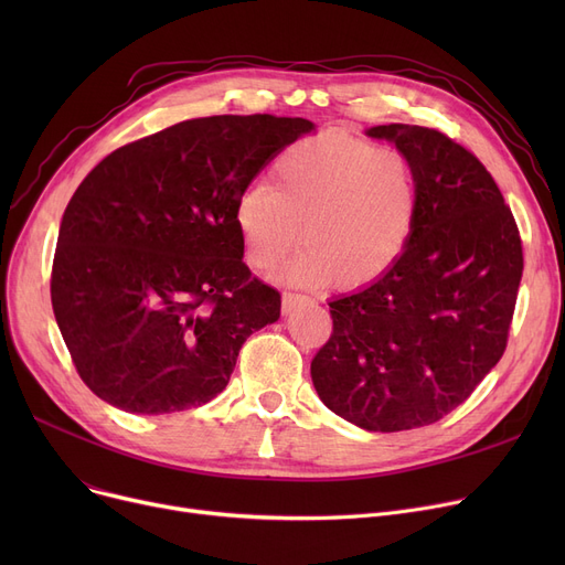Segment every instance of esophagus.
<instances>
[{"instance_id": "34e87169", "label": "esophagus", "mask_w": 565, "mask_h": 565, "mask_svg": "<svg viewBox=\"0 0 565 565\" xmlns=\"http://www.w3.org/2000/svg\"><path fill=\"white\" fill-rule=\"evenodd\" d=\"M307 298L305 295H300V292H292V290H286L284 295H281V311L284 313H288V311H292L295 307H298L300 302H305Z\"/></svg>"}]
</instances>
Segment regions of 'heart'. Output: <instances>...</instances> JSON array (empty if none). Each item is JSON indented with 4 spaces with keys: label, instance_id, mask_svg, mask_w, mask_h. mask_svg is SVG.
I'll return each mask as SVG.
<instances>
[{
    "label": "heart",
    "instance_id": "heart-1",
    "mask_svg": "<svg viewBox=\"0 0 565 565\" xmlns=\"http://www.w3.org/2000/svg\"><path fill=\"white\" fill-rule=\"evenodd\" d=\"M270 178L252 183L235 203L245 258L260 273L302 237L305 252L290 260L286 279L364 288L387 275L412 243L422 181L396 148L324 130L284 148Z\"/></svg>",
    "mask_w": 565,
    "mask_h": 565
}]
</instances>
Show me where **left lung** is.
I'll list each match as a JSON object with an SVG mask.
<instances>
[{"label":"left lung","instance_id":"1","mask_svg":"<svg viewBox=\"0 0 565 565\" xmlns=\"http://www.w3.org/2000/svg\"><path fill=\"white\" fill-rule=\"evenodd\" d=\"M369 135L417 167L419 222L387 275L330 302L332 334L311 380L345 422L398 433L447 417L501 360L524 258L511 207L465 146L405 124Z\"/></svg>","mask_w":565,"mask_h":565}]
</instances>
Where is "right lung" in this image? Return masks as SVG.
Returning <instances> with one entry per match:
<instances>
[{
	"label": "right lung",
	"instance_id": "obj_1",
	"mask_svg": "<svg viewBox=\"0 0 565 565\" xmlns=\"http://www.w3.org/2000/svg\"><path fill=\"white\" fill-rule=\"evenodd\" d=\"M313 128L273 114L207 116L116 148L75 190L52 260L58 330L84 384L132 414L224 392L247 337L281 313L252 275L235 203Z\"/></svg>",
	"mask_w": 565,
	"mask_h": 565
}]
</instances>
